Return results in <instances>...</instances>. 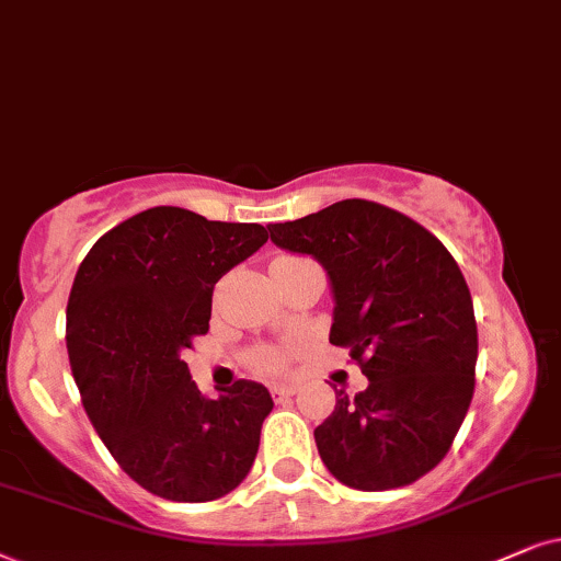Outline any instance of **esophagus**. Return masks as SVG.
Wrapping results in <instances>:
<instances>
[{"mask_svg":"<svg viewBox=\"0 0 561 561\" xmlns=\"http://www.w3.org/2000/svg\"><path fill=\"white\" fill-rule=\"evenodd\" d=\"M268 390H272V398H276V400H285V398H293V394H297L295 385H272Z\"/></svg>","mask_w":561,"mask_h":561,"instance_id":"esophagus-1","label":"esophagus"}]
</instances>
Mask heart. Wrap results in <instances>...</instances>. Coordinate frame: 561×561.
<instances>
[{"label":"heart","mask_w":561,"mask_h":561,"mask_svg":"<svg viewBox=\"0 0 561 561\" xmlns=\"http://www.w3.org/2000/svg\"><path fill=\"white\" fill-rule=\"evenodd\" d=\"M285 362H287V356L276 348H259L256 354H253V364L264 371H279L282 367H285Z\"/></svg>","instance_id":"b5f03b06"}]
</instances>
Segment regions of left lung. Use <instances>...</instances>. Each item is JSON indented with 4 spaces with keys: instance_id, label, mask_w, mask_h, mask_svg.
I'll list each match as a JSON object with an SVG mask.
<instances>
[{
    "instance_id": "obj_1",
    "label": "left lung",
    "mask_w": 561,
    "mask_h": 561,
    "mask_svg": "<svg viewBox=\"0 0 561 561\" xmlns=\"http://www.w3.org/2000/svg\"><path fill=\"white\" fill-rule=\"evenodd\" d=\"M272 241L308 253L333 289V346L351 348L369 387L339 392L316 428L335 480L377 492L415 482L451 449L474 392L477 323L457 261L408 215L341 199Z\"/></svg>"
}]
</instances>
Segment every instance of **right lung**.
I'll return each instance as SVG.
<instances>
[{
	"instance_id": "1",
	"label": "right lung",
	"mask_w": 561,
	"mask_h": 561,
	"mask_svg": "<svg viewBox=\"0 0 561 561\" xmlns=\"http://www.w3.org/2000/svg\"><path fill=\"white\" fill-rule=\"evenodd\" d=\"M266 238L259 222L163 205L107 230L81 261L66 308L73 379L104 446L153 495L218 500L256 459L272 394L238 379L205 398L182 351L210 328L215 282Z\"/></svg>"
}]
</instances>
